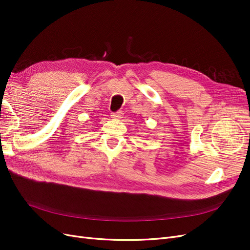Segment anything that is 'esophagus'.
Listing matches in <instances>:
<instances>
[{
	"instance_id": "esophagus-1",
	"label": "esophagus",
	"mask_w": 250,
	"mask_h": 250,
	"mask_svg": "<svg viewBox=\"0 0 250 250\" xmlns=\"http://www.w3.org/2000/svg\"><path fill=\"white\" fill-rule=\"evenodd\" d=\"M123 117V112L122 111H118L115 113H111V118L115 119V120H119Z\"/></svg>"
}]
</instances>
